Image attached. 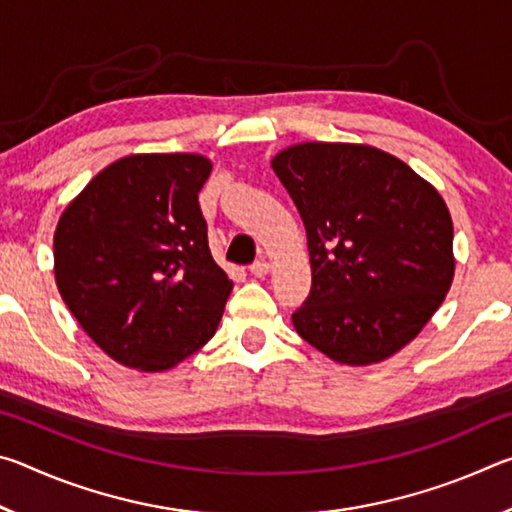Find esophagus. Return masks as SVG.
Returning <instances> with one entry per match:
<instances>
[{"label":"esophagus","mask_w":512,"mask_h":512,"mask_svg":"<svg viewBox=\"0 0 512 512\" xmlns=\"http://www.w3.org/2000/svg\"><path fill=\"white\" fill-rule=\"evenodd\" d=\"M268 262H264V259H259V262H255L253 266H250V275H255V277H264L266 273H268Z\"/></svg>","instance_id":"esophagus-1"}]
</instances>
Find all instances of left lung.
I'll return each instance as SVG.
<instances>
[{
  "label": "left lung",
  "instance_id": "obj_1",
  "mask_svg": "<svg viewBox=\"0 0 512 512\" xmlns=\"http://www.w3.org/2000/svg\"><path fill=\"white\" fill-rule=\"evenodd\" d=\"M271 164L307 230L311 291L291 316L296 332L348 366L402 350L452 287L443 198L409 164L366 144L305 142Z\"/></svg>",
  "mask_w": 512,
  "mask_h": 512
}]
</instances>
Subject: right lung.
I'll use <instances>...</instances> for the list:
<instances>
[{
  "mask_svg": "<svg viewBox=\"0 0 512 512\" xmlns=\"http://www.w3.org/2000/svg\"><path fill=\"white\" fill-rule=\"evenodd\" d=\"M210 171L203 155H128L60 216V296L85 334L128 368L176 366L219 325L232 282L212 259L198 205Z\"/></svg>",
  "mask_w": 512,
  "mask_h": 512,
  "instance_id": "add662e5",
  "label": "right lung"
}]
</instances>
